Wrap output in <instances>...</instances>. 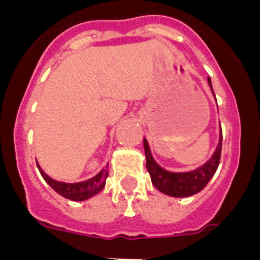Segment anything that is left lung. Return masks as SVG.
<instances>
[{"mask_svg": "<svg viewBox=\"0 0 260 260\" xmlns=\"http://www.w3.org/2000/svg\"><path fill=\"white\" fill-rule=\"evenodd\" d=\"M208 83L212 89L210 78H208ZM143 144L147 158L146 168L151 176L152 185L158 191L164 192V194L176 197V198H185V197H190V195H194L203 190L215 174L216 169L220 164V157H221L222 133H220L219 144L216 147L212 157L202 167L197 168L191 172H183V173H173V172H168L161 167H158L157 162L153 160L152 155H151L150 146L146 139L143 141Z\"/></svg>", "mask_w": 260, "mask_h": 260, "instance_id": "1", "label": "left lung"}]
</instances>
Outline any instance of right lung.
Masks as SVG:
<instances>
[{"label": "right lung", "mask_w": 260, "mask_h": 260, "mask_svg": "<svg viewBox=\"0 0 260 260\" xmlns=\"http://www.w3.org/2000/svg\"><path fill=\"white\" fill-rule=\"evenodd\" d=\"M39 171H40L41 176L47 181L48 185L52 187L54 191L58 192L62 195L63 198L70 199V201H86V199L91 198L99 191H102L103 187L105 186V180L108 177V167L102 169V172L96 174L95 177L89 178V180L83 181V182H77V183H66V182H59V181L53 180L48 174L44 173L43 169L38 165Z\"/></svg>", "instance_id": "obj_1"}]
</instances>
